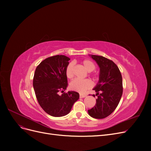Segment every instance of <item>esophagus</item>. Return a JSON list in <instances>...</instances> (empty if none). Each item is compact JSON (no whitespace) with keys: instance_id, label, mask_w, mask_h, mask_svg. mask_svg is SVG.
I'll return each mask as SVG.
<instances>
[{"instance_id":"obj_1","label":"esophagus","mask_w":151,"mask_h":151,"mask_svg":"<svg viewBox=\"0 0 151 151\" xmlns=\"http://www.w3.org/2000/svg\"><path fill=\"white\" fill-rule=\"evenodd\" d=\"M86 94H79V96H80V98H85V97H86Z\"/></svg>"}]
</instances>
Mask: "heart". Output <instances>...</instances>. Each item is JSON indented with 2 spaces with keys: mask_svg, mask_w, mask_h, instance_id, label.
<instances>
[{
  "mask_svg": "<svg viewBox=\"0 0 151 151\" xmlns=\"http://www.w3.org/2000/svg\"><path fill=\"white\" fill-rule=\"evenodd\" d=\"M83 66L88 72H92L94 70L96 67L94 63L89 59H85L82 61ZM74 63L70 62L67 65L65 69V76L67 78L72 79L74 77ZM93 77L94 79H96L98 77V74L97 72H94L91 74ZM93 86V82L89 79H76L70 82V88L72 91H77L79 93H84L86 90L91 88Z\"/></svg>",
  "mask_w": 151,
  "mask_h": 151,
  "instance_id": "b5f03b06",
  "label": "heart"
}]
</instances>
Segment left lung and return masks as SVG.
Segmentation results:
<instances>
[{"label": "left lung", "instance_id": "8db88e82", "mask_svg": "<svg viewBox=\"0 0 151 151\" xmlns=\"http://www.w3.org/2000/svg\"><path fill=\"white\" fill-rule=\"evenodd\" d=\"M100 68L99 83L93 89L98 98L95 106L88 110L94 118L103 119L115 111L123 93L121 72L112 60L103 56L91 55ZM94 97L95 95L93 94Z\"/></svg>", "mask_w": 151, "mask_h": 151}]
</instances>
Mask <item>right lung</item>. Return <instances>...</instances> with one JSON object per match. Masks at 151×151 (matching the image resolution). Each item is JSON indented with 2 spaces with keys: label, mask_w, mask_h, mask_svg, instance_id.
<instances>
[{
  "label": "right lung",
  "mask_w": 151,
  "mask_h": 151,
  "mask_svg": "<svg viewBox=\"0 0 151 151\" xmlns=\"http://www.w3.org/2000/svg\"><path fill=\"white\" fill-rule=\"evenodd\" d=\"M70 58L62 55L45 59L36 68L33 88L40 106L48 115L55 117L65 116L79 98L76 91L65 93L67 83L65 69ZM63 94L59 95L58 93Z\"/></svg>",
  "instance_id": "right-lung-1"
}]
</instances>
